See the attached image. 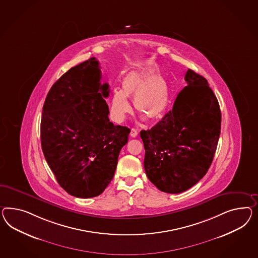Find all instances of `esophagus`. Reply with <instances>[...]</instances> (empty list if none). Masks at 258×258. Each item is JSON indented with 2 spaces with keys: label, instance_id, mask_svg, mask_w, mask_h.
I'll return each instance as SVG.
<instances>
[{
  "label": "esophagus",
  "instance_id": "34e87169",
  "mask_svg": "<svg viewBox=\"0 0 258 258\" xmlns=\"http://www.w3.org/2000/svg\"><path fill=\"white\" fill-rule=\"evenodd\" d=\"M138 130H136V128H134L133 127L132 128V132H131V135H132V137L133 138H135V137H137L138 136Z\"/></svg>",
  "mask_w": 258,
  "mask_h": 258
}]
</instances>
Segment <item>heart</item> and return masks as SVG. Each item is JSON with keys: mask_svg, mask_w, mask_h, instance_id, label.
I'll return each mask as SVG.
<instances>
[{"mask_svg": "<svg viewBox=\"0 0 258 258\" xmlns=\"http://www.w3.org/2000/svg\"><path fill=\"white\" fill-rule=\"evenodd\" d=\"M122 89L112 91L110 112L112 118L122 122L132 110L127 98L133 97L135 108L149 118H160L167 109L170 99L167 84L161 77L156 76L152 68L145 67L131 71L122 81Z\"/></svg>", "mask_w": 258, "mask_h": 258, "instance_id": "heart-1", "label": "heart"}]
</instances>
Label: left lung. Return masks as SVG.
<instances>
[{
  "mask_svg": "<svg viewBox=\"0 0 258 258\" xmlns=\"http://www.w3.org/2000/svg\"><path fill=\"white\" fill-rule=\"evenodd\" d=\"M187 86L151 130L140 136L146 150L147 177L161 191L179 194L207 174L221 133V110L204 77L188 70Z\"/></svg>",
  "mask_w": 258,
  "mask_h": 258,
  "instance_id": "1",
  "label": "left lung"
}]
</instances>
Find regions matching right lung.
<instances>
[{
  "instance_id": "add662e5",
  "label": "right lung",
  "mask_w": 258,
  "mask_h": 258,
  "mask_svg": "<svg viewBox=\"0 0 258 258\" xmlns=\"http://www.w3.org/2000/svg\"><path fill=\"white\" fill-rule=\"evenodd\" d=\"M98 61L71 68L49 91L42 111V151L59 185L70 195L91 198L111 181L131 130L113 125Z\"/></svg>"
}]
</instances>
